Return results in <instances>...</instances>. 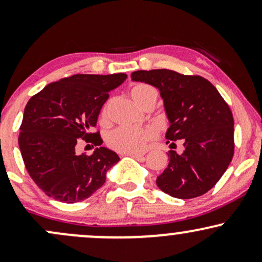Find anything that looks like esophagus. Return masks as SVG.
<instances>
[{
    "label": "esophagus",
    "mask_w": 262,
    "mask_h": 262,
    "mask_svg": "<svg viewBox=\"0 0 262 262\" xmlns=\"http://www.w3.org/2000/svg\"><path fill=\"white\" fill-rule=\"evenodd\" d=\"M127 155L132 156V158H134V159H141L145 154H144V152H129V154H127Z\"/></svg>",
    "instance_id": "esophagus-1"
}]
</instances>
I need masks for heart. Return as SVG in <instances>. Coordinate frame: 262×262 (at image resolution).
I'll list each match as a JSON object with an SVG mask.
<instances>
[{"label":"heart","instance_id":"obj_1","mask_svg":"<svg viewBox=\"0 0 262 262\" xmlns=\"http://www.w3.org/2000/svg\"><path fill=\"white\" fill-rule=\"evenodd\" d=\"M130 96L138 106L143 107L148 102H155L158 100V91L155 87L148 83H137L132 87ZM101 119L107 121V107L101 112ZM154 132L149 128L138 127V125H122L106 135V143L111 149L122 154L140 151L151 139Z\"/></svg>","mask_w":262,"mask_h":262}]
</instances>
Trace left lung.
<instances>
[{
    "label": "left lung",
    "instance_id": "1",
    "mask_svg": "<svg viewBox=\"0 0 262 262\" xmlns=\"http://www.w3.org/2000/svg\"><path fill=\"white\" fill-rule=\"evenodd\" d=\"M132 80L160 91L170 122L165 137L181 140L185 146L182 154L169 151V165L156 179L158 187L181 200L202 196L214 187L233 159L234 119L229 106L198 75L158 69L134 71Z\"/></svg>",
    "mask_w": 262,
    "mask_h": 262
}]
</instances>
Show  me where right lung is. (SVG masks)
Here are the masks:
<instances>
[{"mask_svg":"<svg viewBox=\"0 0 262 262\" xmlns=\"http://www.w3.org/2000/svg\"><path fill=\"white\" fill-rule=\"evenodd\" d=\"M125 74H76L49 83L28 101L18 137L29 176L47 196L64 203L86 200L106 182L119 161L101 146L100 133H90L110 92ZM81 141L99 148L91 156L76 152Z\"/></svg>","mask_w":262,"mask_h":262,"instance_id":"obj_1","label":"right lung"}]
</instances>
